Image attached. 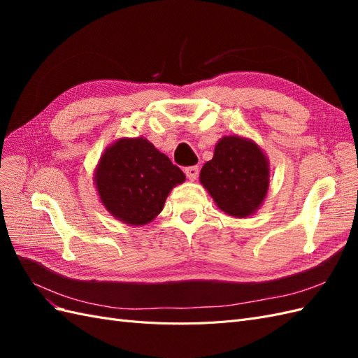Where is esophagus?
<instances>
[{"label":"esophagus","instance_id":"1","mask_svg":"<svg viewBox=\"0 0 358 358\" xmlns=\"http://www.w3.org/2000/svg\"><path fill=\"white\" fill-rule=\"evenodd\" d=\"M199 173H200V169L197 166H191L185 169V175L189 180H196L199 178Z\"/></svg>","mask_w":358,"mask_h":358}]
</instances>
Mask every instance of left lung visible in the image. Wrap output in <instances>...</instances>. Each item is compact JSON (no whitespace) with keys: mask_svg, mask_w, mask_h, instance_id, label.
I'll return each mask as SVG.
<instances>
[{"mask_svg":"<svg viewBox=\"0 0 358 358\" xmlns=\"http://www.w3.org/2000/svg\"><path fill=\"white\" fill-rule=\"evenodd\" d=\"M201 185L218 208L234 218L254 215L270 183L268 158L254 140L224 136L200 171Z\"/></svg>","mask_w":358,"mask_h":358,"instance_id":"8db88e82","label":"left lung"}]
</instances>
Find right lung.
<instances>
[{
	"label": "right lung",
	"mask_w": 358,
	"mask_h": 358,
	"mask_svg": "<svg viewBox=\"0 0 358 358\" xmlns=\"http://www.w3.org/2000/svg\"><path fill=\"white\" fill-rule=\"evenodd\" d=\"M183 182V171L143 137L117 138L106 148L94 171L106 210L136 227L154 221L170 191Z\"/></svg>",
	"instance_id": "obj_1"
}]
</instances>
